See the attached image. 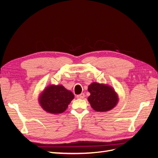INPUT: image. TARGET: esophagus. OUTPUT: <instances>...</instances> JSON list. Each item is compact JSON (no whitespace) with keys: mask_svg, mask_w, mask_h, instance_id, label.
I'll use <instances>...</instances> for the list:
<instances>
[{"mask_svg":"<svg viewBox=\"0 0 158 158\" xmlns=\"http://www.w3.org/2000/svg\"><path fill=\"white\" fill-rule=\"evenodd\" d=\"M84 97H85V94L84 93H81L80 94L77 96V98L78 99H83Z\"/></svg>","mask_w":158,"mask_h":158,"instance_id":"obj_1","label":"esophagus"}]
</instances>
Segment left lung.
Returning a JSON list of instances; mask_svg holds the SVG:
<instances>
[{
	"instance_id": "8db88e82",
	"label": "left lung",
	"mask_w": 158,
	"mask_h": 158,
	"mask_svg": "<svg viewBox=\"0 0 158 158\" xmlns=\"http://www.w3.org/2000/svg\"><path fill=\"white\" fill-rule=\"evenodd\" d=\"M90 96L88 102L91 107L97 112H107L114 108L118 103L119 98L114 89L104 84L93 82L88 87Z\"/></svg>"
}]
</instances>
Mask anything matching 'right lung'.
I'll use <instances>...</instances> for the list:
<instances>
[{"mask_svg":"<svg viewBox=\"0 0 158 158\" xmlns=\"http://www.w3.org/2000/svg\"><path fill=\"white\" fill-rule=\"evenodd\" d=\"M74 98L73 93L62 85H50L40 94L39 103L48 113L59 114L67 109Z\"/></svg>","mask_w":158,"mask_h":158,"instance_id":"obj_1","label":"right lung"}]
</instances>
